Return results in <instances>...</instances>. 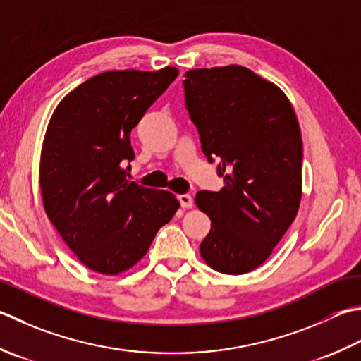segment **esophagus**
Returning a JSON list of instances; mask_svg holds the SVG:
<instances>
[{"mask_svg":"<svg viewBox=\"0 0 361 361\" xmlns=\"http://www.w3.org/2000/svg\"><path fill=\"white\" fill-rule=\"evenodd\" d=\"M178 200H180L181 208L189 209V208L194 207V200H192V197H190L189 194H181V195H178Z\"/></svg>","mask_w":361,"mask_h":361,"instance_id":"esophagus-1","label":"esophagus"}]
</instances>
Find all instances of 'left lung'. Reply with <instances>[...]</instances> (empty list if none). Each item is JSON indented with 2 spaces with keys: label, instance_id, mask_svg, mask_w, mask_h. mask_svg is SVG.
<instances>
[{
  "label": "left lung",
  "instance_id": "left-lung-1",
  "mask_svg": "<svg viewBox=\"0 0 361 361\" xmlns=\"http://www.w3.org/2000/svg\"><path fill=\"white\" fill-rule=\"evenodd\" d=\"M186 109L202 152L217 161L219 192L200 190L211 219L200 255L230 275L257 269L298 216L302 197V134L283 90L241 66L186 72Z\"/></svg>",
  "mask_w": 361,
  "mask_h": 361
}]
</instances>
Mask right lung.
Here are the masks:
<instances>
[{"mask_svg":"<svg viewBox=\"0 0 361 361\" xmlns=\"http://www.w3.org/2000/svg\"><path fill=\"white\" fill-rule=\"evenodd\" d=\"M178 76L111 70L84 81L54 109L40 154V190L49 221L89 269L117 275L144 258L180 202L169 190L128 180L131 130Z\"/></svg>","mask_w":361,"mask_h":361,"instance_id":"1","label":"right lung"}]
</instances>
